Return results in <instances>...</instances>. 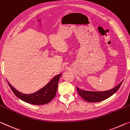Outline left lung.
I'll use <instances>...</instances> for the list:
<instances>
[{"label":"left lung","instance_id":"1","mask_svg":"<svg viewBox=\"0 0 130 130\" xmlns=\"http://www.w3.org/2000/svg\"><path fill=\"white\" fill-rule=\"evenodd\" d=\"M123 81H121L118 85H117L115 88L110 89V90L103 92L87 91L81 90L78 88H76L78 94L85 101L89 102H98L102 101L103 100L108 98L111 95H113L114 93L116 92L119 89V88L120 87Z\"/></svg>","mask_w":130,"mask_h":130}]
</instances>
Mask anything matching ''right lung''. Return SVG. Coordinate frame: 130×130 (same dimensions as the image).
I'll return each mask as SVG.
<instances>
[{"mask_svg": "<svg viewBox=\"0 0 130 130\" xmlns=\"http://www.w3.org/2000/svg\"><path fill=\"white\" fill-rule=\"evenodd\" d=\"M61 75L60 74L55 77L45 87L31 94H24L20 92L14 88L12 87L9 83L8 84L15 95L22 101L30 103V104L42 105L48 103L55 98L56 94L57 86H58L59 78L61 77Z\"/></svg>", "mask_w": 130, "mask_h": 130, "instance_id": "add662e5", "label": "right lung"}]
</instances>
